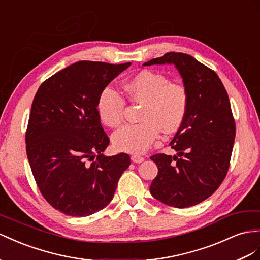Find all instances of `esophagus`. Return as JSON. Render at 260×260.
<instances>
[{
	"label": "esophagus",
	"mask_w": 260,
	"mask_h": 260,
	"mask_svg": "<svg viewBox=\"0 0 260 260\" xmlns=\"http://www.w3.org/2000/svg\"><path fill=\"white\" fill-rule=\"evenodd\" d=\"M131 159H132V161L135 162V164H141V162L144 161V158L141 157V156H137V155H133L131 157Z\"/></svg>",
	"instance_id": "obj_1"
}]
</instances>
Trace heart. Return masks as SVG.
I'll return each instance as SVG.
<instances>
[{
  "mask_svg": "<svg viewBox=\"0 0 260 260\" xmlns=\"http://www.w3.org/2000/svg\"><path fill=\"white\" fill-rule=\"evenodd\" d=\"M123 89L133 102L142 103L141 123L126 125L113 136L115 148L143 154L158 137L160 128L165 133L175 132L183 122L188 106V95L182 85L170 83L165 76L143 70L126 79ZM125 100L112 88L103 90L98 110L102 121L110 127H117L124 118Z\"/></svg>",
  "mask_w": 260,
  "mask_h": 260,
  "instance_id": "obj_1",
  "label": "heart"
}]
</instances>
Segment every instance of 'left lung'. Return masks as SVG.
<instances>
[{
    "label": "left lung",
    "instance_id": "8db88e82",
    "mask_svg": "<svg viewBox=\"0 0 260 260\" xmlns=\"http://www.w3.org/2000/svg\"><path fill=\"white\" fill-rule=\"evenodd\" d=\"M174 64L188 95L187 113L174 139L178 154L150 159L158 175L150 193L164 204L189 208L217 190L228 174L235 139V121L228 92L216 73L182 52H167L143 66Z\"/></svg>",
    "mask_w": 260,
    "mask_h": 260
}]
</instances>
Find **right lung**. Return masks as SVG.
I'll return each instance as SVG.
<instances>
[{"label": "right lung", "mask_w": 260, "mask_h": 260, "mask_svg": "<svg viewBox=\"0 0 260 260\" xmlns=\"http://www.w3.org/2000/svg\"><path fill=\"white\" fill-rule=\"evenodd\" d=\"M131 62L78 61L39 86L26 132L32 176L52 208L70 216H89L114 197L131 165L127 154L104 156L110 139L101 125L99 99Z\"/></svg>", "instance_id": "add662e5"}]
</instances>
